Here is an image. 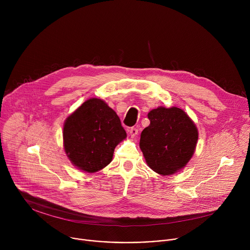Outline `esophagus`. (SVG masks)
Returning a JSON list of instances; mask_svg holds the SVG:
<instances>
[{
    "label": "esophagus",
    "instance_id": "34e87169",
    "mask_svg": "<svg viewBox=\"0 0 250 250\" xmlns=\"http://www.w3.org/2000/svg\"><path fill=\"white\" fill-rule=\"evenodd\" d=\"M128 132H129L130 136H131V137H133V136H135V135L137 134V132H138V129H137L136 127H130V128L128 129Z\"/></svg>",
    "mask_w": 250,
    "mask_h": 250
}]
</instances>
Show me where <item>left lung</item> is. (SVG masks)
Listing matches in <instances>:
<instances>
[{
    "mask_svg": "<svg viewBox=\"0 0 250 250\" xmlns=\"http://www.w3.org/2000/svg\"><path fill=\"white\" fill-rule=\"evenodd\" d=\"M150 125L140 134L139 147L154 172L169 176L183 169L195 153L197 125L182 109L158 106L147 115Z\"/></svg>",
    "mask_w": 250,
    "mask_h": 250,
    "instance_id": "1",
    "label": "left lung"
}]
</instances>
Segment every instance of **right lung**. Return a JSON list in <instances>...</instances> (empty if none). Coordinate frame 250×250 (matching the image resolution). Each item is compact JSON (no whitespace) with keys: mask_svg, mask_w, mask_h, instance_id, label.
Here are the masks:
<instances>
[{"mask_svg":"<svg viewBox=\"0 0 250 250\" xmlns=\"http://www.w3.org/2000/svg\"><path fill=\"white\" fill-rule=\"evenodd\" d=\"M125 138L117 113L98 98L85 101L63 125L65 153L71 163L86 173L109 165L116 146Z\"/></svg>","mask_w":250,"mask_h":250,"instance_id":"obj_1","label":"right lung"}]
</instances>
